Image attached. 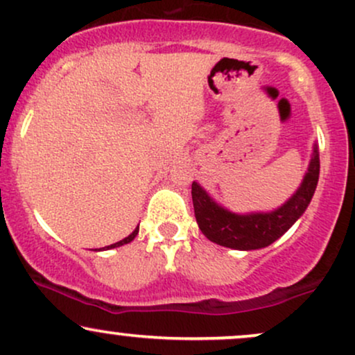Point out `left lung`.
Returning <instances> with one entry per match:
<instances>
[{"instance_id": "left-lung-1", "label": "left lung", "mask_w": 355, "mask_h": 355, "mask_svg": "<svg viewBox=\"0 0 355 355\" xmlns=\"http://www.w3.org/2000/svg\"><path fill=\"white\" fill-rule=\"evenodd\" d=\"M320 172L319 148L313 145L311 164L305 172L302 183L287 202L272 211H250L235 214L218 205L200 187L191 183L195 218L202 234L217 245L235 248V250H257L274 243L277 239L291 229L302 217L317 189Z\"/></svg>"}]
</instances>
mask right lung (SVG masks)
Masks as SVG:
<instances>
[{
  "mask_svg": "<svg viewBox=\"0 0 355 355\" xmlns=\"http://www.w3.org/2000/svg\"><path fill=\"white\" fill-rule=\"evenodd\" d=\"M138 235V225H137V229L132 232V234L128 235V237H125L123 240H120V242H116V243H112V245H108V247H105V248H101V250H110V248H115V247H121V245H125V243H130L132 242L133 239H135Z\"/></svg>",
  "mask_w": 355,
  "mask_h": 355,
  "instance_id": "1",
  "label": "right lung"
}]
</instances>
